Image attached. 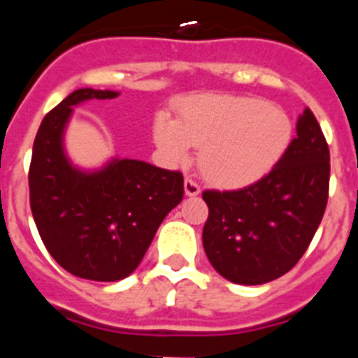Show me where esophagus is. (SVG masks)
<instances>
[{
	"label": "esophagus",
	"instance_id": "esophagus-1",
	"mask_svg": "<svg viewBox=\"0 0 358 358\" xmlns=\"http://www.w3.org/2000/svg\"><path fill=\"white\" fill-rule=\"evenodd\" d=\"M185 192L188 197H195V195L201 194V186L197 185V182L194 181V179H189V177H186L185 179Z\"/></svg>",
	"mask_w": 358,
	"mask_h": 358
}]
</instances>
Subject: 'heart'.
Returning a JSON list of instances; mask_svg holds the SVG:
<instances>
[{
	"instance_id": "obj_1",
	"label": "heart",
	"mask_w": 358,
	"mask_h": 358,
	"mask_svg": "<svg viewBox=\"0 0 358 358\" xmlns=\"http://www.w3.org/2000/svg\"><path fill=\"white\" fill-rule=\"evenodd\" d=\"M294 123L262 98L199 94L186 98L179 120L159 113L152 136L170 166H185L202 148L201 170L213 185L243 188L267 176L285 156Z\"/></svg>"
}]
</instances>
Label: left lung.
Returning a JSON list of instances; mask_svg holds the SVG:
<instances>
[{
	"instance_id": "obj_1",
	"label": "left lung",
	"mask_w": 358,
	"mask_h": 358,
	"mask_svg": "<svg viewBox=\"0 0 358 358\" xmlns=\"http://www.w3.org/2000/svg\"><path fill=\"white\" fill-rule=\"evenodd\" d=\"M330 150L306 107L296 138L264 179L235 192L208 189L202 245L213 268L238 285L289 273L314 238L328 201Z\"/></svg>"
}]
</instances>
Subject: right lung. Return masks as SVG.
<instances>
[{
	"label": "right lung",
	"mask_w": 358,
	"mask_h": 358,
	"mask_svg": "<svg viewBox=\"0 0 358 358\" xmlns=\"http://www.w3.org/2000/svg\"><path fill=\"white\" fill-rule=\"evenodd\" d=\"M118 91L82 87L44 116L34 141L28 185L37 231L53 260L91 281L127 278L143 260L164 217L182 201L181 172L110 157L98 169L69 159L64 136L73 109Z\"/></svg>",
	"instance_id": "1"
}]
</instances>
